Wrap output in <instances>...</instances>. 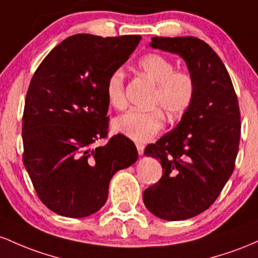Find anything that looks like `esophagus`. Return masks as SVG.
<instances>
[{
    "instance_id": "obj_1",
    "label": "esophagus",
    "mask_w": 258,
    "mask_h": 258,
    "mask_svg": "<svg viewBox=\"0 0 258 258\" xmlns=\"http://www.w3.org/2000/svg\"><path fill=\"white\" fill-rule=\"evenodd\" d=\"M137 149H138V153L140 156H143L144 155V150H145V146L144 145H141V144H137Z\"/></svg>"
}]
</instances>
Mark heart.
Instances as JSON below:
<instances>
[{"label": "heart", "mask_w": 258, "mask_h": 258, "mask_svg": "<svg viewBox=\"0 0 258 258\" xmlns=\"http://www.w3.org/2000/svg\"><path fill=\"white\" fill-rule=\"evenodd\" d=\"M139 68L144 77L156 84L152 95V105L163 107L172 118H178L187 111L195 95V83L186 72L175 71L172 60L158 53L144 56L139 62ZM125 75L121 69H117L108 77L106 83L107 100L114 108L125 106L124 95ZM163 112L160 108L150 111H128L113 120V129L130 140L145 143L158 134L163 128Z\"/></svg>", "instance_id": "1"}]
</instances>
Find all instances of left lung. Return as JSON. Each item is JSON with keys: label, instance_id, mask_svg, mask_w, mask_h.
<instances>
[{"label": "left lung", "instance_id": "left-lung-1", "mask_svg": "<svg viewBox=\"0 0 258 258\" xmlns=\"http://www.w3.org/2000/svg\"><path fill=\"white\" fill-rule=\"evenodd\" d=\"M150 46L180 56L195 83L180 121L144 152L163 169L144 191L145 206L164 221H184L206 211L233 173L241 130L238 97L225 66L202 40L156 36Z\"/></svg>", "mask_w": 258, "mask_h": 258}]
</instances>
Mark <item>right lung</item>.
<instances>
[{
  "label": "right lung",
  "mask_w": 258,
  "mask_h": 258,
  "mask_svg": "<svg viewBox=\"0 0 258 258\" xmlns=\"http://www.w3.org/2000/svg\"><path fill=\"white\" fill-rule=\"evenodd\" d=\"M140 35L77 34L36 69L23 114L24 162L37 196L54 213L83 218L108 198L112 176L138 160L134 143L115 135L105 146L109 102L106 83L140 42Z\"/></svg>",
  "instance_id": "right-lung-1"
}]
</instances>
